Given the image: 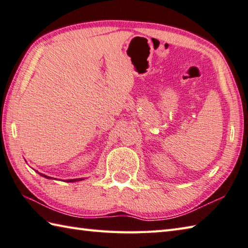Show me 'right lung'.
<instances>
[{"instance_id":"1","label":"right lung","mask_w":248,"mask_h":248,"mask_svg":"<svg viewBox=\"0 0 248 248\" xmlns=\"http://www.w3.org/2000/svg\"><path fill=\"white\" fill-rule=\"evenodd\" d=\"M36 172L39 174V175H42V176H44V178H46V179H49V180H58V179H54V178H51V176H48V175H46V174H43V173H40V172H38V171H36ZM82 180H84V179H72V180H65L66 182H78V181H82Z\"/></svg>"}]
</instances>
